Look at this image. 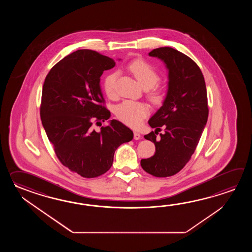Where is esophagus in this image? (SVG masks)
Segmentation results:
<instances>
[{
    "mask_svg": "<svg viewBox=\"0 0 252 252\" xmlns=\"http://www.w3.org/2000/svg\"><path fill=\"white\" fill-rule=\"evenodd\" d=\"M141 139V136H140V134L139 132H134V139H136V140H138V139Z\"/></svg>",
    "mask_w": 252,
    "mask_h": 252,
    "instance_id": "obj_1",
    "label": "esophagus"
}]
</instances>
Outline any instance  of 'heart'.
Instances as JSON below:
<instances>
[{
    "instance_id": "obj_1",
    "label": "heart",
    "mask_w": 252,
    "mask_h": 252,
    "mask_svg": "<svg viewBox=\"0 0 252 252\" xmlns=\"http://www.w3.org/2000/svg\"><path fill=\"white\" fill-rule=\"evenodd\" d=\"M128 69L139 81V84L144 89H150L158 83L159 75L157 70L148 62L142 59H135L128 64ZM118 74L116 72L106 75L103 82L104 91L110 98H114L117 94L116 83ZM149 96L152 102H158L162 99V94L159 91L154 90L149 93ZM149 108L142 102L133 101H124L117 105L115 109V114L117 118L124 124L137 127L141 124L142 120L149 114Z\"/></svg>"
}]
</instances>
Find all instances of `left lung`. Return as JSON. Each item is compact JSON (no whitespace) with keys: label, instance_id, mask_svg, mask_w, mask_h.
Returning a JSON list of instances; mask_svg holds the SVG:
<instances>
[{"label":"left lung","instance_id":"left-lung-1","mask_svg":"<svg viewBox=\"0 0 252 252\" xmlns=\"http://www.w3.org/2000/svg\"><path fill=\"white\" fill-rule=\"evenodd\" d=\"M149 56L166 64L168 82L162 106L149 120L155 131L144 136L154 142L155 154L140 165L154 177H170L186 166L198 144L208 119L207 92L202 71L187 55L165 47ZM161 126L165 131L158 137Z\"/></svg>","mask_w":252,"mask_h":252}]
</instances>
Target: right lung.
<instances>
[{
    "instance_id": "right-lung-1",
    "label": "right lung",
    "mask_w": 252,
    "mask_h": 252,
    "mask_svg": "<svg viewBox=\"0 0 252 252\" xmlns=\"http://www.w3.org/2000/svg\"><path fill=\"white\" fill-rule=\"evenodd\" d=\"M114 65L109 57L79 49L55 64L43 85L40 118L44 129L60 162L81 177L106 173L119 146L133 139L132 130L117 120L109 121L99 131L92 128L93 122L102 125L111 117L102 105L100 77Z\"/></svg>"
}]
</instances>
